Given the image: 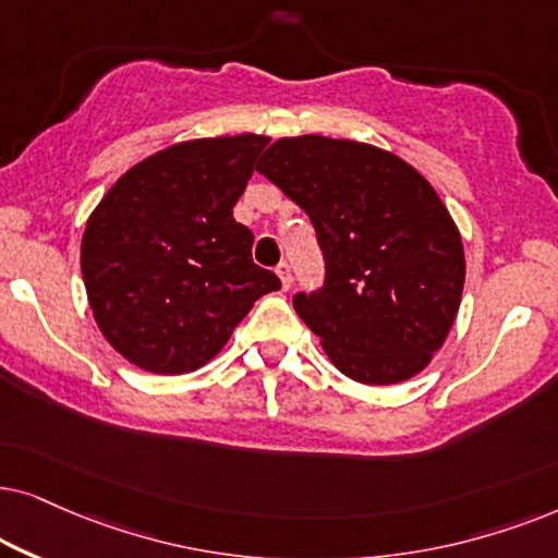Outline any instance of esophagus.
<instances>
[{
    "label": "esophagus",
    "mask_w": 558,
    "mask_h": 558,
    "mask_svg": "<svg viewBox=\"0 0 558 558\" xmlns=\"http://www.w3.org/2000/svg\"><path fill=\"white\" fill-rule=\"evenodd\" d=\"M275 272H278L280 283H283V291H288V288H291V280H293V275H291V265H288V263H280L278 267H275Z\"/></svg>",
    "instance_id": "1"
}]
</instances>
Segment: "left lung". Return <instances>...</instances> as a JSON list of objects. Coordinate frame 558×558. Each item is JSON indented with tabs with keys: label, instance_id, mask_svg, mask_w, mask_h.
Returning <instances> with one entry per match:
<instances>
[{
	"label": "left lung",
	"instance_id": "left-lung-1",
	"mask_svg": "<svg viewBox=\"0 0 558 558\" xmlns=\"http://www.w3.org/2000/svg\"><path fill=\"white\" fill-rule=\"evenodd\" d=\"M257 173L308 214L322 242L324 291L293 306L333 367L365 385L423 373L454 326L466 272L434 185L396 153L324 135L275 140Z\"/></svg>",
	"mask_w": 558,
	"mask_h": 558
}]
</instances>
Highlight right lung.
I'll return each instance as SVG.
<instances>
[{
    "mask_svg": "<svg viewBox=\"0 0 558 558\" xmlns=\"http://www.w3.org/2000/svg\"><path fill=\"white\" fill-rule=\"evenodd\" d=\"M270 137L185 140L132 166L86 221L81 275L104 339L132 365L183 375L211 362L252 303L280 288L232 217Z\"/></svg>",
    "mask_w": 558,
    "mask_h": 558,
    "instance_id": "1",
    "label": "right lung"
}]
</instances>
